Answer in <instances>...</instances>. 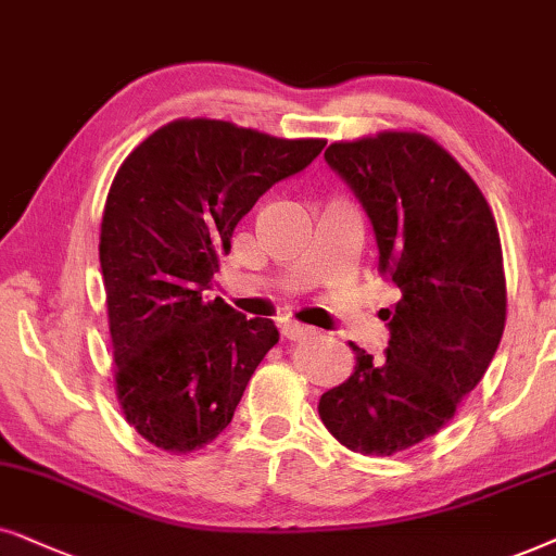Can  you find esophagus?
<instances>
[{
    "label": "esophagus",
    "mask_w": 556,
    "mask_h": 556,
    "mask_svg": "<svg viewBox=\"0 0 556 556\" xmlns=\"http://www.w3.org/2000/svg\"><path fill=\"white\" fill-rule=\"evenodd\" d=\"M282 336H285L287 340H305V338H309V336H315V330L307 328V325H300V323L287 320V323H282Z\"/></svg>",
    "instance_id": "esophagus-1"
}]
</instances>
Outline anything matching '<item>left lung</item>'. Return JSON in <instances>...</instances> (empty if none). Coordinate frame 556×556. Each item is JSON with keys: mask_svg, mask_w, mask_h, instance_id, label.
<instances>
[{"mask_svg": "<svg viewBox=\"0 0 556 556\" xmlns=\"http://www.w3.org/2000/svg\"><path fill=\"white\" fill-rule=\"evenodd\" d=\"M325 162L364 205L379 274L402 298L381 309L387 358L351 343V379L317 412L353 453L394 455L438 434L493 361L506 325L498 228L472 177L425 135L336 142Z\"/></svg>", "mask_w": 556, "mask_h": 556, "instance_id": "obj_1", "label": "left lung"}]
</instances>
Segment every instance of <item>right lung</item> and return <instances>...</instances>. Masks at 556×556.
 <instances>
[{"label": "right lung", "instance_id": "right-lung-1", "mask_svg": "<svg viewBox=\"0 0 556 556\" xmlns=\"http://www.w3.org/2000/svg\"><path fill=\"white\" fill-rule=\"evenodd\" d=\"M323 139H277L216 118L147 137L111 182L99 258L124 417L167 453H192L231 425L277 345L266 317L208 300L218 256L271 185L298 175Z\"/></svg>", "mask_w": 556, "mask_h": 556}]
</instances>
